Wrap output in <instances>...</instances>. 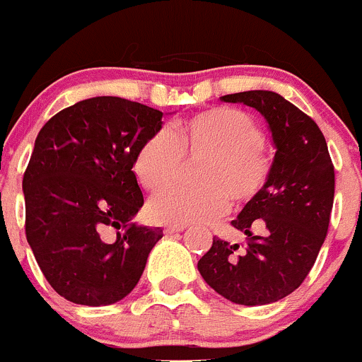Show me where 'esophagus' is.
Listing matches in <instances>:
<instances>
[{
  "label": "esophagus",
  "instance_id": "1",
  "mask_svg": "<svg viewBox=\"0 0 362 362\" xmlns=\"http://www.w3.org/2000/svg\"><path fill=\"white\" fill-rule=\"evenodd\" d=\"M182 231H185V226H166V228H164V233H166V235H175V233Z\"/></svg>",
  "mask_w": 362,
  "mask_h": 362
}]
</instances>
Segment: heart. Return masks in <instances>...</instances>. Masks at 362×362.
I'll list each match as a JSON object with an SVG mask.
<instances>
[{"mask_svg":"<svg viewBox=\"0 0 362 362\" xmlns=\"http://www.w3.org/2000/svg\"><path fill=\"white\" fill-rule=\"evenodd\" d=\"M264 131L245 112L211 108L171 129L152 133L136 151L133 171L145 191H160L180 178L185 160H199L198 187H175L148 202V215L163 224L214 222L235 206L254 202L273 173Z\"/></svg>","mask_w":362,"mask_h":362,"instance_id":"b5f03b06","label":"heart"}]
</instances>
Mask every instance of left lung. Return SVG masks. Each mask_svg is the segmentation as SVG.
Segmentation results:
<instances>
[{
	"label": "left lung",
	"instance_id": "obj_1",
	"mask_svg": "<svg viewBox=\"0 0 362 362\" xmlns=\"http://www.w3.org/2000/svg\"><path fill=\"white\" fill-rule=\"evenodd\" d=\"M264 115L275 141L273 173L264 191L231 222L245 243L214 236L199 259L204 282L236 305L275 303L298 289L312 269L329 228L334 166L315 120L272 90L226 94ZM254 227L265 233L255 235Z\"/></svg>",
	"mask_w": 362,
	"mask_h": 362
}]
</instances>
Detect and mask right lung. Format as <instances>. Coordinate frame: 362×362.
Returning a JSON list of instances; mask_svg holds the SVG:
<instances>
[{
    "instance_id": "obj_1",
    "label": "right lung",
    "mask_w": 362,
    "mask_h": 362,
    "mask_svg": "<svg viewBox=\"0 0 362 362\" xmlns=\"http://www.w3.org/2000/svg\"><path fill=\"white\" fill-rule=\"evenodd\" d=\"M160 117L136 101L90 98L57 112L36 136L23 178L25 238L68 301L105 306L126 298L163 238V229L129 224L144 206L134 156Z\"/></svg>"
}]
</instances>
